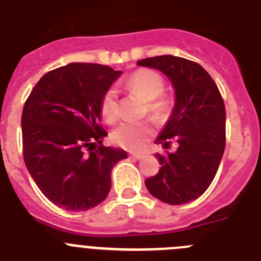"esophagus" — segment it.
Segmentation results:
<instances>
[{
  "instance_id": "obj_1",
  "label": "esophagus",
  "mask_w": 261,
  "mask_h": 261,
  "mask_svg": "<svg viewBox=\"0 0 261 261\" xmlns=\"http://www.w3.org/2000/svg\"><path fill=\"white\" fill-rule=\"evenodd\" d=\"M129 156L132 159H142L144 158V154H140V153H130Z\"/></svg>"
}]
</instances>
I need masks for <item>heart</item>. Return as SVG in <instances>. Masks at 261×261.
Wrapping results in <instances>:
<instances>
[{"mask_svg":"<svg viewBox=\"0 0 261 261\" xmlns=\"http://www.w3.org/2000/svg\"><path fill=\"white\" fill-rule=\"evenodd\" d=\"M126 87L147 102V111L153 116L161 117L167 112L168 105L165 99L158 96L165 90V81L154 70L140 69L135 71L125 82ZM102 115L107 121H115L117 117V95L114 89L108 90L102 100ZM153 133V128L147 121H126L121 123L112 132V140L119 146L128 150H140Z\"/></svg>","mask_w":261,"mask_h":261,"instance_id":"b5f03b06","label":"heart"}]
</instances>
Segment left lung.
Masks as SVG:
<instances>
[{"mask_svg": "<svg viewBox=\"0 0 261 261\" xmlns=\"http://www.w3.org/2000/svg\"><path fill=\"white\" fill-rule=\"evenodd\" d=\"M137 64L162 71L175 90L174 108L155 144L167 149L172 140L177 149L155 154L161 167L145 186L166 204H187L208 190L220 167L226 144L225 103L213 78L197 62L163 55Z\"/></svg>", "mask_w": 261, "mask_h": 261, "instance_id": "obj_1", "label": "left lung"}]
</instances>
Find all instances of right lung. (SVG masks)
I'll return each mask as SVG.
<instances>
[{
  "instance_id": "add662e5",
  "label": "right lung",
  "mask_w": 261,
  "mask_h": 261,
  "mask_svg": "<svg viewBox=\"0 0 261 261\" xmlns=\"http://www.w3.org/2000/svg\"><path fill=\"white\" fill-rule=\"evenodd\" d=\"M121 70L71 62L48 71L22 112L23 158L49 201L70 212L95 208L111 190V171L126 158L105 146L102 100Z\"/></svg>"
}]
</instances>
